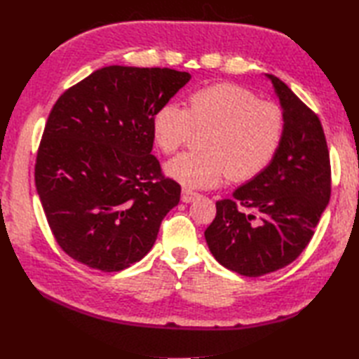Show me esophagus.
<instances>
[{
    "label": "esophagus",
    "mask_w": 359,
    "mask_h": 359,
    "mask_svg": "<svg viewBox=\"0 0 359 359\" xmlns=\"http://www.w3.org/2000/svg\"><path fill=\"white\" fill-rule=\"evenodd\" d=\"M196 197H199V193L191 191V189H188V188L182 189V201H184L185 203L193 202V201L196 199Z\"/></svg>",
    "instance_id": "esophagus-1"
}]
</instances>
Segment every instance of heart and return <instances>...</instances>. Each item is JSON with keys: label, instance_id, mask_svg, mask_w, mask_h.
Returning a JSON list of instances; mask_svg holds the SVG:
<instances>
[{"label": "heart", "instance_id": "obj_1", "mask_svg": "<svg viewBox=\"0 0 359 359\" xmlns=\"http://www.w3.org/2000/svg\"><path fill=\"white\" fill-rule=\"evenodd\" d=\"M285 128L279 104L228 81L193 90L187 108L165 103L152 117V137L165 154L179 151L194 131L205 133L202 152H184L165 166L171 179L188 188L215 187L226 177H257L276 158Z\"/></svg>", "mask_w": 359, "mask_h": 359}]
</instances>
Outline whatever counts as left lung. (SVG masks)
<instances>
[{"label": "left lung", "instance_id": "8db88e82", "mask_svg": "<svg viewBox=\"0 0 359 359\" xmlns=\"http://www.w3.org/2000/svg\"><path fill=\"white\" fill-rule=\"evenodd\" d=\"M287 128L271 165L216 202L205 239L217 262L257 278L299 257L315 234L332 194L330 154L321 120L284 81L269 75Z\"/></svg>", "mask_w": 359, "mask_h": 359}]
</instances>
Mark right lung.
<instances>
[{"label": "right lung", "instance_id": "1", "mask_svg": "<svg viewBox=\"0 0 359 359\" xmlns=\"http://www.w3.org/2000/svg\"><path fill=\"white\" fill-rule=\"evenodd\" d=\"M191 79L170 67L108 66L66 89L46 121L35 185L67 256L120 271L154 245L180 185L151 154L152 117Z\"/></svg>", "mask_w": 359, "mask_h": 359}]
</instances>
